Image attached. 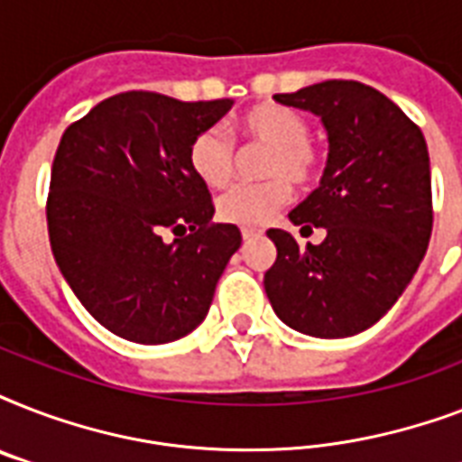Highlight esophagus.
<instances>
[{"instance_id": "obj_1", "label": "esophagus", "mask_w": 462, "mask_h": 462, "mask_svg": "<svg viewBox=\"0 0 462 462\" xmlns=\"http://www.w3.org/2000/svg\"><path fill=\"white\" fill-rule=\"evenodd\" d=\"M261 235H263V230H259V227H242V237L245 239L261 237Z\"/></svg>"}]
</instances>
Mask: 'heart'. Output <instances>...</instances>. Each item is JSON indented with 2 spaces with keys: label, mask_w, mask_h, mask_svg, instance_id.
<instances>
[{
  "label": "heart",
  "mask_w": 462,
  "mask_h": 462,
  "mask_svg": "<svg viewBox=\"0 0 462 462\" xmlns=\"http://www.w3.org/2000/svg\"><path fill=\"white\" fill-rule=\"evenodd\" d=\"M239 136L252 143L268 146L263 174L273 180L261 184L232 187L217 201V216L225 223L266 225L292 199L288 180L307 184L321 165L319 148L309 141V126L302 115L281 105H259L237 122ZM189 167L210 189L225 187L235 167L232 141L220 129H203L189 146Z\"/></svg>",
  "instance_id": "b5f03b06"
}]
</instances>
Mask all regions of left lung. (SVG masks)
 <instances>
[{
    "mask_svg": "<svg viewBox=\"0 0 462 462\" xmlns=\"http://www.w3.org/2000/svg\"><path fill=\"white\" fill-rule=\"evenodd\" d=\"M321 119L328 160L319 187L290 220L323 227L321 245L268 230L278 256L263 275L282 323L314 337H347L379 321L412 281L431 237L427 141L372 86L323 81L273 96Z\"/></svg>",
    "mask_w": 462,
    "mask_h": 462,
    "instance_id": "8db88e82",
    "label": "left lung"
}]
</instances>
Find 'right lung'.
<instances>
[{"instance_id":"obj_1","label":"right lung","mask_w":462,"mask_h":462,"mask_svg":"<svg viewBox=\"0 0 462 462\" xmlns=\"http://www.w3.org/2000/svg\"><path fill=\"white\" fill-rule=\"evenodd\" d=\"M232 103L129 90L61 136L47 196L50 246L79 302L115 336L172 343L208 314L242 235L237 225L213 223L189 146Z\"/></svg>"}]
</instances>
